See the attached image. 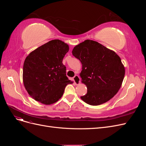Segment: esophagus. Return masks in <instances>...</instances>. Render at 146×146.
Returning <instances> with one entry per match:
<instances>
[{"label":"esophagus","mask_w":146,"mask_h":146,"mask_svg":"<svg viewBox=\"0 0 146 146\" xmlns=\"http://www.w3.org/2000/svg\"><path fill=\"white\" fill-rule=\"evenodd\" d=\"M73 79H74V83H76L77 85H79V84L80 83V77H79L78 76H77V75H76V76H75Z\"/></svg>","instance_id":"1"}]
</instances>
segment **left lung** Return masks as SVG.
Instances as JSON below:
<instances>
[{
	"label": "left lung",
	"instance_id": "1",
	"mask_svg": "<svg viewBox=\"0 0 146 146\" xmlns=\"http://www.w3.org/2000/svg\"><path fill=\"white\" fill-rule=\"evenodd\" d=\"M72 53L82 64L79 75L87 88L86 94L81 99L95 106L112 99L121 88L125 76V67L119 56L90 39L75 46Z\"/></svg>",
	"mask_w": 146,
	"mask_h": 146
}]
</instances>
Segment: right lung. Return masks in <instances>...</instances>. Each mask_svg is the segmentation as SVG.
I'll return each mask as SVG.
<instances>
[{"label":"right lung","mask_w":146,"mask_h":146,"mask_svg":"<svg viewBox=\"0 0 146 146\" xmlns=\"http://www.w3.org/2000/svg\"><path fill=\"white\" fill-rule=\"evenodd\" d=\"M69 50L68 44L54 39L26 57L23 66V83L32 98L44 105L56 102L63 95L65 87L73 83L66 77L62 61Z\"/></svg>","instance_id":"right-lung-1"}]
</instances>
